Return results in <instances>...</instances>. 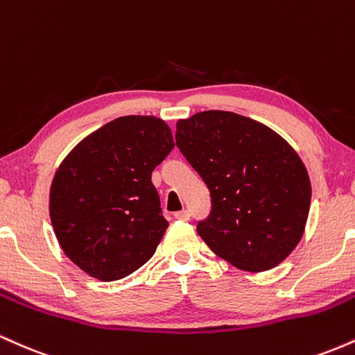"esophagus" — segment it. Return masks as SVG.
Listing matches in <instances>:
<instances>
[{"label": "esophagus", "mask_w": 355, "mask_h": 355, "mask_svg": "<svg viewBox=\"0 0 355 355\" xmlns=\"http://www.w3.org/2000/svg\"><path fill=\"white\" fill-rule=\"evenodd\" d=\"M175 218L177 220H189L190 218V211L189 210H180L175 214Z\"/></svg>", "instance_id": "obj_1"}]
</instances>
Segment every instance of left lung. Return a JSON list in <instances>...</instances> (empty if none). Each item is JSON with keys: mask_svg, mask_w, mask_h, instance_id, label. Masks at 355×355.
Instances as JSON below:
<instances>
[{"mask_svg": "<svg viewBox=\"0 0 355 355\" xmlns=\"http://www.w3.org/2000/svg\"><path fill=\"white\" fill-rule=\"evenodd\" d=\"M178 150L210 190L211 210L197 223L203 242L247 272L274 268L302 239L311 180L282 137L222 110L178 120Z\"/></svg>", "mask_w": 355, "mask_h": 355, "instance_id": "8db88e82", "label": "left lung"}]
</instances>
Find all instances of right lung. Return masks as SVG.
<instances>
[{
	"label": "right lung",
	"instance_id": "1",
	"mask_svg": "<svg viewBox=\"0 0 355 355\" xmlns=\"http://www.w3.org/2000/svg\"><path fill=\"white\" fill-rule=\"evenodd\" d=\"M173 146L164 120L128 115L93 132L61 162L50 217L75 266L112 282L152 259L168 227L152 172Z\"/></svg>",
	"mask_w": 355,
	"mask_h": 355
}]
</instances>
